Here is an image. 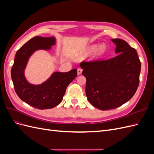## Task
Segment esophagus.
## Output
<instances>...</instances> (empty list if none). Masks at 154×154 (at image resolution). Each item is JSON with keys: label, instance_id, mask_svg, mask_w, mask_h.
<instances>
[{"label": "esophagus", "instance_id": "1", "mask_svg": "<svg viewBox=\"0 0 154 154\" xmlns=\"http://www.w3.org/2000/svg\"><path fill=\"white\" fill-rule=\"evenodd\" d=\"M77 72L78 75H80V74H81L82 72V69L81 68H78L77 70Z\"/></svg>", "mask_w": 154, "mask_h": 154}]
</instances>
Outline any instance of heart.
Wrapping results in <instances>:
<instances>
[{
    "instance_id": "1",
    "label": "heart",
    "mask_w": 154,
    "mask_h": 154,
    "mask_svg": "<svg viewBox=\"0 0 154 154\" xmlns=\"http://www.w3.org/2000/svg\"><path fill=\"white\" fill-rule=\"evenodd\" d=\"M96 48V44H92L90 46H88V47H87V48H86V49L82 53V54L80 56V57L79 58H82L87 57V56L89 55L92 52H93V51H94ZM106 44L104 43H102V44H100L98 47L97 48L96 50L94 51L93 58H97L100 57L101 56L103 55L106 52Z\"/></svg>"
}]
</instances>
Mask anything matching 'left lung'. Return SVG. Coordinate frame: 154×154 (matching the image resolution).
Listing matches in <instances>:
<instances>
[{
    "mask_svg": "<svg viewBox=\"0 0 154 154\" xmlns=\"http://www.w3.org/2000/svg\"><path fill=\"white\" fill-rule=\"evenodd\" d=\"M116 57L107 60L81 62L86 78L87 100L101 110L116 109L132 98L139 83L141 62L135 49L126 41L112 39Z\"/></svg>",
    "mask_w": 154,
    "mask_h": 154,
    "instance_id": "left-lung-1",
    "label": "left lung"
}]
</instances>
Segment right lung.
Listing matches in <instances>:
<instances>
[{
    "instance_id": "right-lung-1",
    "label": "right lung",
    "mask_w": 154,
    "mask_h": 154,
    "mask_svg": "<svg viewBox=\"0 0 154 154\" xmlns=\"http://www.w3.org/2000/svg\"><path fill=\"white\" fill-rule=\"evenodd\" d=\"M55 44L54 36L32 38L17 51L11 71L18 96L25 103L41 110L52 109L61 103L67 86L77 76V70L74 69L67 72H54L40 85L27 82L24 71L31 56L36 51L51 50Z\"/></svg>"
}]
</instances>
